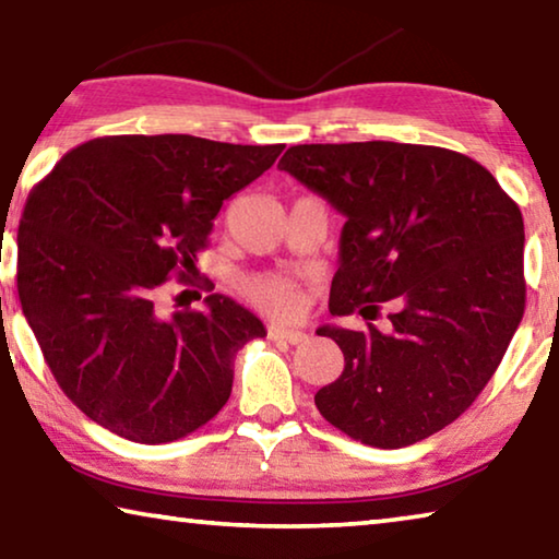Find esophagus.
Segmentation results:
<instances>
[{
	"mask_svg": "<svg viewBox=\"0 0 559 559\" xmlns=\"http://www.w3.org/2000/svg\"><path fill=\"white\" fill-rule=\"evenodd\" d=\"M269 337L271 340H286L290 345H300L306 343L308 335L302 330H293V328H283V325H271L269 328Z\"/></svg>",
	"mask_w": 559,
	"mask_h": 559,
	"instance_id": "1",
	"label": "esophagus"
}]
</instances>
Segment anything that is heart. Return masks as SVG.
I'll return each mask as SVG.
<instances>
[{
  "label": "heart",
  "instance_id": "heart-1",
  "mask_svg": "<svg viewBox=\"0 0 559 559\" xmlns=\"http://www.w3.org/2000/svg\"><path fill=\"white\" fill-rule=\"evenodd\" d=\"M243 296L249 298L253 306L273 316H288L298 308L300 293L296 281L283 273H257L241 281Z\"/></svg>",
  "mask_w": 559,
  "mask_h": 559
}]
</instances>
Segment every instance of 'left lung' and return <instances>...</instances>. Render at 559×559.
<instances>
[{"label":"left lung","instance_id":"8db88e82","mask_svg":"<svg viewBox=\"0 0 559 559\" xmlns=\"http://www.w3.org/2000/svg\"><path fill=\"white\" fill-rule=\"evenodd\" d=\"M345 216L330 313L367 330L318 328L345 370L316 394L335 429L402 449L476 402L525 310L520 206L484 165L433 145H293L278 163ZM395 313L371 325L379 302Z\"/></svg>","mask_w":559,"mask_h":559}]
</instances>
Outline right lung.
Returning a JSON list of instances; mask_svg holds the SVG:
<instances>
[{"label": "right lung", "instance_id": "add662e5", "mask_svg": "<svg viewBox=\"0 0 559 559\" xmlns=\"http://www.w3.org/2000/svg\"><path fill=\"white\" fill-rule=\"evenodd\" d=\"M283 145L194 135L88 140L29 192L16 290L63 394L108 431L167 443L204 427L231 394L234 357L261 320L212 293L204 310H157L185 278L224 200L261 177Z\"/></svg>", "mask_w": 559, "mask_h": 559}]
</instances>
